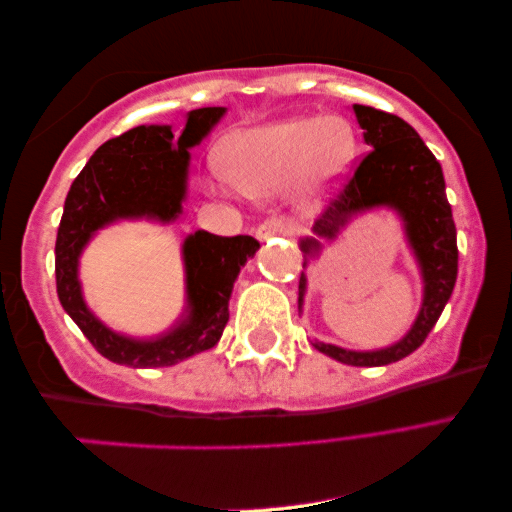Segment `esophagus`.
Segmentation results:
<instances>
[{"mask_svg": "<svg viewBox=\"0 0 512 512\" xmlns=\"http://www.w3.org/2000/svg\"><path fill=\"white\" fill-rule=\"evenodd\" d=\"M290 233H292V224L283 220V217H270V220L258 224L256 229L258 240H267L272 236H290Z\"/></svg>", "mask_w": 512, "mask_h": 512, "instance_id": "obj_1", "label": "esophagus"}]
</instances>
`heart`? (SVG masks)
I'll use <instances>...</instances> for the list:
<instances>
[{
  "label": "heart",
  "instance_id": "heart-1",
  "mask_svg": "<svg viewBox=\"0 0 512 512\" xmlns=\"http://www.w3.org/2000/svg\"><path fill=\"white\" fill-rule=\"evenodd\" d=\"M356 154V136L342 117H292L249 129L224 154L226 177L247 195H267L299 179L313 201Z\"/></svg>",
  "mask_w": 512,
  "mask_h": 512
}]
</instances>
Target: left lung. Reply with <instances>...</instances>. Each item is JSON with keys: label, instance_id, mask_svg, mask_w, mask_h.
Instances as JSON below:
<instances>
[{"label": "left lung", "instance_id": "obj_1", "mask_svg": "<svg viewBox=\"0 0 512 512\" xmlns=\"http://www.w3.org/2000/svg\"><path fill=\"white\" fill-rule=\"evenodd\" d=\"M356 120L365 131V142L372 149L356 165L338 192L326 201L315 231L322 238H333L349 217L365 208L395 206L406 222L408 240L424 274V304L413 329L395 347L383 351H347L324 342H315L322 354L356 367H376L397 363L422 345L426 335L445 311L456 286L458 245L456 224L445 195V177L431 149L417 131L395 113L354 104ZM301 249L313 254L320 249L317 240H304ZM306 279H299V304L304 297Z\"/></svg>", "mask_w": 512, "mask_h": 512}]
</instances>
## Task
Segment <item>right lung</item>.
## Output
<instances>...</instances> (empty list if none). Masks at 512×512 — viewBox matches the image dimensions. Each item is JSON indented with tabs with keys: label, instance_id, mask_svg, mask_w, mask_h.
Returning a JSON list of instances; mask_svg holds the SVG:
<instances>
[{
	"label": "right lung",
	"instance_id": "right-lung-1",
	"mask_svg": "<svg viewBox=\"0 0 512 512\" xmlns=\"http://www.w3.org/2000/svg\"><path fill=\"white\" fill-rule=\"evenodd\" d=\"M224 108H197L174 140L170 127H136L106 140L74 179L56 236V292L65 313L104 358L131 367H167L211 349L229 322V297L240 267L258 251L251 236H213L197 231L183 245L190 317L161 340L136 342L95 320L83 304L77 261L99 226L117 217L152 215L172 220L186 195L188 147L211 131Z\"/></svg>",
	"mask_w": 512,
	"mask_h": 512
}]
</instances>
